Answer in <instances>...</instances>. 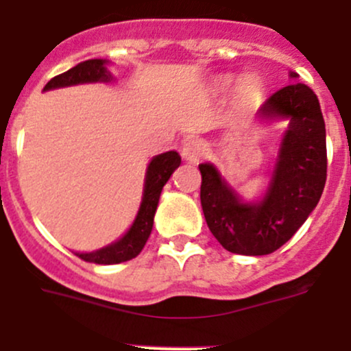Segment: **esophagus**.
Returning a JSON list of instances; mask_svg holds the SVG:
<instances>
[{
  "mask_svg": "<svg viewBox=\"0 0 351 351\" xmlns=\"http://www.w3.org/2000/svg\"><path fill=\"white\" fill-rule=\"evenodd\" d=\"M205 154V146L202 141L198 139H189L182 147V156L190 162L200 161L202 156Z\"/></svg>",
  "mask_w": 351,
  "mask_h": 351,
  "instance_id": "esophagus-1",
  "label": "esophagus"
}]
</instances>
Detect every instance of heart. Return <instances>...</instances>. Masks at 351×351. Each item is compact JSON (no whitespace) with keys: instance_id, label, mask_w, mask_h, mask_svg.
Segmentation results:
<instances>
[{"instance_id":"heart-1","label":"heart","mask_w":351,"mask_h":351,"mask_svg":"<svg viewBox=\"0 0 351 351\" xmlns=\"http://www.w3.org/2000/svg\"><path fill=\"white\" fill-rule=\"evenodd\" d=\"M254 91H256V88H254L253 84H244V86H243V95H244V97L251 98L254 95Z\"/></svg>"}]
</instances>
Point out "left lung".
<instances>
[{"label": "left lung", "instance_id": "left-lung-1", "mask_svg": "<svg viewBox=\"0 0 351 351\" xmlns=\"http://www.w3.org/2000/svg\"><path fill=\"white\" fill-rule=\"evenodd\" d=\"M260 117L289 119V129L270 186L258 204L243 202L214 165H198L208 229L226 250L247 256L274 253L295 234L323 195L328 169L326 127L319 100L307 84L275 91L261 105Z\"/></svg>", "mask_w": 351, "mask_h": 351}]
</instances>
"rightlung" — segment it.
I'll return each mask as SVG.
<instances>
[{
	"label": "right lung",
	"mask_w": 351,
	"mask_h": 351,
	"mask_svg": "<svg viewBox=\"0 0 351 351\" xmlns=\"http://www.w3.org/2000/svg\"><path fill=\"white\" fill-rule=\"evenodd\" d=\"M105 64H107V61H104V59H90V61L80 62V64L71 67L66 73L52 77L44 86V91L54 90V88L73 86V84L110 81L112 74L108 73ZM180 162H182V158L176 151H168V153L154 156L151 159L149 166H147L139 212H137L136 221L130 226L129 231L119 241L108 244L101 250L91 251V253H76L77 256L81 260L97 265H115L136 258L143 251L144 244H146L151 231H153L154 214L156 208H158L162 186L166 185L173 171L178 168Z\"/></svg>",
	"instance_id": "1"
}]
</instances>
